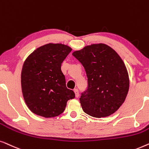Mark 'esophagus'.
Wrapping results in <instances>:
<instances>
[{"label":"esophagus","instance_id":"1","mask_svg":"<svg viewBox=\"0 0 149 149\" xmlns=\"http://www.w3.org/2000/svg\"><path fill=\"white\" fill-rule=\"evenodd\" d=\"M74 93H75V97L77 98L79 96V92H78V90L77 89H74Z\"/></svg>","mask_w":149,"mask_h":149}]
</instances>
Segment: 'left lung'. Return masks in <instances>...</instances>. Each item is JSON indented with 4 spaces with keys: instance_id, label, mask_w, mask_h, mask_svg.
<instances>
[{
    "instance_id": "8db88e82",
    "label": "left lung",
    "mask_w": 149,
    "mask_h": 149,
    "mask_svg": "<svg viewBox=\"0 0 149 149\" xmlns=\"http://www.w3.org/2000/svg\"><path fill=\"white\" fill-rule=\"evenodd\" d=\"M72 54L82 64L88 77V89L79 98L84 111L96 118L113 114L124 102L130 86L120 56L102 43L86 46Z\"/></svg>"
}]
</instances>
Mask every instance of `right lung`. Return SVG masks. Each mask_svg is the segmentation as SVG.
<instances>
[{"mask_svg": "<svg viewBox=\"0 0 149 149\" xmlns=\"http://www.w3.org/2000/svg\"><path fill=\"white\" fill-rule=\"evenodd\" d=\"M63 44L49 43L29 55L23 65L21 83L23 96L33 113L49 118L64 111L75 93L66 87L61 70L62 62L72 51Z\"/></svg>", "mask_w": 149, "mask_h": 149, "instance_id": "obj_1", "label": "right lung"}]
</instances>
